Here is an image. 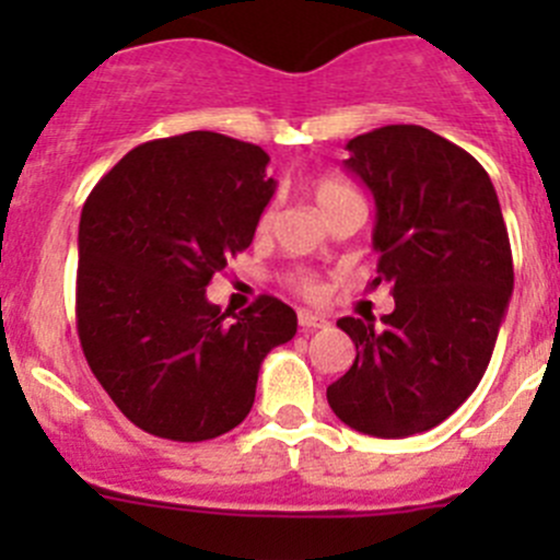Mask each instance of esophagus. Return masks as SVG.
Returning a JSON list of instances; mask_svg holds the SVG:
<instances>
[{
	"label": "esophagus",
	"instance_id": "obj_1",
	"mask_svg": "<svg viewBox=\"0 0 560 560\" xmlns=\"http://www.w3.org/2000/svg\"><path fill=\"white\" fill-rule=\"evenodd\" d=\"M298 325L306 327V330H316V327H325L327 319L322 314L308 312V308H298Z\"/></svg>",
	"mask_w": 560,
	"mask_h": 560
}]
</instances>
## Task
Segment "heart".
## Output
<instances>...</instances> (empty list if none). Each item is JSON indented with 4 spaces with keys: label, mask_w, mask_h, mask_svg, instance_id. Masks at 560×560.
Masks as SVG:
<instances>
[{
    "label": "heart",
    "mask_w": 560,
    "mask_h": 560,
    "mask_svg": "<svg viewBox=\"0 0 560 560\" xmlns=\"http://www.w3.org/2000/svg\"><path fill=\"white\" fill-rule=\"evenodd\" d=\"M347 197H358V195H354L352 189H347L343 184H338V180L322 178L314 184V200H316V206L322 208V213H325L327 208L336 206V202L347 200ZM270 222H273V211H265L262 219H259V230H268ZM292 284H295L301 292H306V295H314L316 292L314 276H308V273H298L295 279H292Z\"/></svg>",
    "instance_id": "heart-1"
}]
</instances>
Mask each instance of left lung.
Segmentation results:
<instances>
[{
	"mask_svg": "<svg viewBox=\"0 0 560 560\" xmlns=\"http://www.w3.org/2000/svg\"><path fill=\"white\" fill-rule=\"evenodd\" d=\"M343 167L376 202L374 287L395 308L343 316L354 363L327 387L341 422L369 436L431 431L474 393L493 354L515 284L512 248L490 175L460 145L417 124L347 143Z\"/></svg>",
	"mask_w": 560,
	"mask_h": 560,
	"instance_id": "obj_1",
	"label": "left lung"
}]
</instances>
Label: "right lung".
<instances>
[{"label":"right lung","instance_id":"add662e5","mask_svg":"<svg viewBox=\"0 0 560 560\" xmlns=\"http://www.w3.org/2000/svg\"><path fill=\"white\" fill-rule=\"evenodd\" d=\"M268 162L228 135H175L129 151L83 202L78 338L113 404L151 436L233 431L252 411L265 354L295 336L298 316L279 298L238 314L206 298L273 197Z\"/></svg>","mask_w":560,"mask_h":560}]
</instances>
